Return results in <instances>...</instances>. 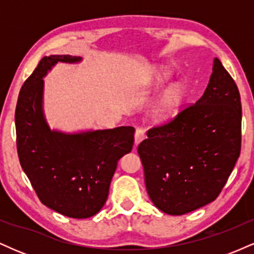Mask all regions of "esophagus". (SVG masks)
Masks as SVG:
<instances>
[{
	"label": "esophagus",
	"instance_id": "1",
	"mask_svg": "<svg viewBox=\"0 0 254 254\" xmlns=\"http://www.w3.org/2000/svg\"><path fill=\"white\" fill-rule=\"evenodd\" d=\"M144 133H145V131L143 127H137L136 132H135V144L136 145H138L142 141H143Z\"/></svg>",
	"mask_w": 254,
	"mask_h": 254
}]
</instances>
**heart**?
Returning a JSON list of instances; mask_svg holds the SVG:
<instances>
[{
	"mask_svg": "<svg viewBox=\"0 0 254 254\" xmlns=\"http://www.w3.org/2000/svg\"><path fill=\"white\" fill-rule=\"evenodd\" d=\"M165 76H161V80ZM184 99V89L180 84H172L170 88L160 97L154 109V118L159 122H165L173 118L182 106Z\"/></svg>",
	"mask_w": 254,
	"mask_h": 254,
	"instance_id": "obj_1",
	"label": "heart"
}]
</instances>
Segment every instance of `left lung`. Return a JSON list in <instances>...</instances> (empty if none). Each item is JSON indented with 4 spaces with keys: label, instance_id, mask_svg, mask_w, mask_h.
Masks as SVG:
<instances>
[{
    "label": "left lung",
    "instance_id": "1",
    "mask_svg": "<svg viewBox=\"0 0 254 254\" xmlns=\"http://www.w3.org/2000/svg\"><path fill=\"white\" fill-rule=\"evenodd\" d=\"M241 101L218 58L202 98L148 130L137 151L147 192L168 215H184L217 198L241 150Z\"/></svg>",
    "mask_w": 254,
    "mask_h": 254
}]
</instances>
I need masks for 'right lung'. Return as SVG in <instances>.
Returning <instances> with one entry per match:
<instances>
[{
    "instance_id": "right-lung-1",
    "label": "right lung",
    "mask_w": 254,
    "mask_h": 254,
    "mask_svg": "<svg viewBox=\"0 0 254 254\" xmlns=\"http://www.w3.org/2000/svg\"><path fill=\"white\" fill-rule=\"evenodd\" d=\"M81 57L51 55L42 58L17 98L16 147L20 165L44 205L72 218L100 211L118 160L133 145L132 127L65 133L51 130L43 111V77L58 62Z\"/></svg>"
}]
</instances>
